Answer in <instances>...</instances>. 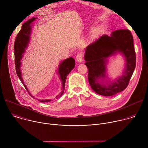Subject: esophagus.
<instances>
[{
  "label": "esophagus",
  "instance_id": "obj_1",
  "mask_svg": "<svg viewBox=\"0 0 148 148\" xmlns=\"http://www.w3.org/2000/svg\"><path fill=\"white\" fill-rule=\"evenodd\" d=\"M76 59H77V61L81 63L83 61V55H82V53H78L77 54V56H76Z\"/></svg>",
  "mask_w": 148,
  "mask_h": 148
}]
</instances>
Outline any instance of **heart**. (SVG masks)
<instances>
[{"instance_id":"1","label":"heart","mask_w":148,"mask_h":148,"mask_svg":"<svg viewBox=\"0 0 148 148\" xmlns=\"http://www.w3.org/2000/svg\"><path fill=\"white\" fill-rule=\"evenodd\" d=\"M97 30H95L94 31V33H93V36H95V35L97 34Z\"/></svg>"}]
</instances>
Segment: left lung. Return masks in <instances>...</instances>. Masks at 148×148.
I'll list each match as a JSON object with an SVG mask.
<instances>
[{"label": "left lung", "mask_w": 148, "mask_h": 148, "mask_svg": "<svg viewBox=\"0 0 148 148\" xmlns=\"http://www.w3.org/2000/svg\"><path fill=\"white\" fill-rule=\"evenodd\" d=\"M119 53L125 64L123 74L113 81L108 77L106 66L109 58ZM84 60L88 69V78L92 89L103 96H112L127 87L136 66L134 38L128 29L116 30L109 36H101L86 49Z\"/></svg>", "instance_id": "8db88e82"}]
</instances>
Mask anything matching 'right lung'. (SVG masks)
Segmentation results:
<instances>
[{
	"label": "right lung",
	"mask_w": 148,
	"mask_h": 148,
	"mask_svg": "<svg viewBox=\"0 0 148 148\" xmlns=\"http://www.w3.org/2000/svg\"><path fill=\"white\" fill-rule=\"evenodd\" d=\"M37 17H33L29 19L26 22H25L22 27V29L20 30L19 33H18L14 45V61H15V65H16V71L18 77L19 78L20 80L23 84L24 87H25L26 90L29 92V95L33 97H34L31 94L30 91H29L28 88L24 84L23 79L22 78V72H21V66H22V62H21V60H22L23 54L26 51V49H27V46L30 43V37H31V33H32V26L33 25L32 23L34 21ZM75 60L70 57L66 60H64L60 62V64L58 67L57 74L59 75V78L61 81L62 84V88L61 91L58 95L56 98H58L61 97L63 92H64L65 89V82L66 81L67 76L69 74V73L71 71V70L75 67ZM38 101L42 102H50L52 100L51 99H38Z\"/></svg>",
	"instance_id": "add662e5"
}]
</instances>
